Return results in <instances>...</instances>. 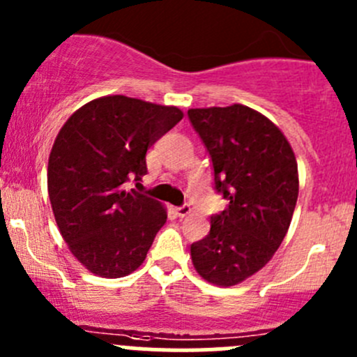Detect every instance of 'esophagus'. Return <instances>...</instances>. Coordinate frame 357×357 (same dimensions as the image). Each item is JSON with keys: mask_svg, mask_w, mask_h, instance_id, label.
Returning a JSON list of instances; mask_svg holds the SVG:
<instances>
[{"mask_svg": "<svg viewBox=\"0 0 357 357\" xmlns=\"http://www.w3.org/2000/svg\"><path fill=\"white\" fill-rule=\"evenodd\" d=\"M176 214H178L179 218H186V215H190V214H192V207H190L188 204L181 205V207H178V208H176Z\"/></svg>", "mask_w": 357, "mask_h": 357, "instance_id": "34e87169", "label": "esophagus"}]
</instances>
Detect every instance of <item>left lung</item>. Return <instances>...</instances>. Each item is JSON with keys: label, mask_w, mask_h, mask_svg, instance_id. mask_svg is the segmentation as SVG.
Wrapping results in <instances>:
<instances>
[{"label": "left lung", "mask_w": 357, "mask_h": 357, "mask_svg": "<svg viewBox=\"0 0 357 357\" xmlns=\"http://www.w3.org/2000/svg\"><path fill=\"white\" fill-rule=\"evenodd\" d=\"M188 117L212 158L215 190L229 200L192 243V262L208 283L238 285L271 261L289 231L297 160L278 126L250 107L190 109Z\"/></svg>", "instance_id": "left-lung-1"}]
</instances>
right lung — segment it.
<instances>
[{"mask_svg": "<svg viewBox=\"0 0 357 357\" xmlns=\"http://www.w3.org/2000/svg\"><path fill=\"white\" fill-rule=\"evenodd\" d=\"M181 119L178 107L112 95L75 110L56 135L50 202L68 250L93 275L122 278L145 261L167 211L126 183L146 174V150Z\"/></svg>", "mask_w": 357, "mask_h": 357, "instance_id": "add662e5", "label": "right lung"}]
</instances>
